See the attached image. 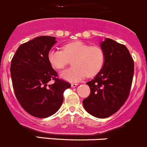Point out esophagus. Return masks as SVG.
I'll return each mask as SVG.
<instances>
[{
	"instance_id": "obj_1",
	"label": "esophagus",
	"mask_w": 147,
	"mask_h": 147,
	"mask_svg": "<svg viewBox=\"0 0 147 147\" xmlns=\"http://www.w3.org/2000/svg\"><path fill=\"white\" fill-rule=\"evenodd\" d=\"M77 85H78V84H76V83H74V84H71V87H76L77 86Z\"/></svg>"
}]
</instances>
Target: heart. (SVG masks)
Here are the masks:
<instances>
[{"label":"heart","mask_w":147,"mask_h":147,"mask_svg":"<svg viewBox=\"0 0 147 147\" xmlns=\"http://www.w3.org/2000/svg\"><path fill=\"white\" fill-rule=\"evenodd\" d=\"M48 59L53 69L61 70L72 60L73 67L64 71L61 76L69 82H77L97 74L104 66L106 60L104 51L97 46H91L81 41H74L63 45L62 50L51 49Z\"/></svg>","instance_id":"obj_1"}]
</instances>
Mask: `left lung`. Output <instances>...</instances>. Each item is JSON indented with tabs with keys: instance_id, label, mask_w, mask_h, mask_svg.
Segmentation results:
<instances>
[{
	"instance_id": "8db88e82",
	"label": "left lung",
	"mask_w": 147,
	"mask_h": 147,
	"mask_svg": "<svg viewBox=\"0 0 147 147\" xmlns=\"http://www.w3.org/2000/svg\"><path fill=\"white\" fill-rule=\"evenodd\" d=\"M106 60L95 78L86 84L89 96L83 105L91 115L107 118L117 112L130 94L134 72V63L127 48L111 38L101 43Z\"/></svg>"
}]
</instances>
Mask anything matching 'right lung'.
<instances>
[{
    "label": "right lung",
    "mask_w": 147,
    "mask_h": 147,
    "mask_svg": "<svg viewBox=\"0 0 147 147\" xmlns=\"http://www.w3.org/2000/svg\"><path fill=\"white\" fill-rule=\"evenodd\" d=\"M56 38L42 36L21 44L11 60L13 88L22 108L31 116L46 118L61 106L63 92L70 88L67 81L58 78L48 59ZM53 80L52 84L49 81Z\"/></svg>",
    "instance_id": "right-lung-1"
}]
</instances>
